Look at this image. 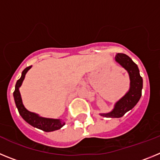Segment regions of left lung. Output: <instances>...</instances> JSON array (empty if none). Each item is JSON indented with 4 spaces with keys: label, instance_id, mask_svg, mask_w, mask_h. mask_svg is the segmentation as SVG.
Returning a JSON list of instances; mask_svg holds the SVG:
<instances>
[{
    "label": "left lung",
    "instance_id": "1",
    "mask_svg": "<svg viewBox=\"0 0 160 160\" xmlns=\"http://www.w3.org/2000/svg\"><path fill=\"white\" fill-rule=\"evenodd\" d=\"M115 61L120 64L129 73L130 89L128 92L121 98L115 104L111 112L100 114L107 118H121L137 104L141 95L142 89V78L139 74V70L130 57L124 53H117Z\"/></svg>",
    "mask_w": 160,
    "mask_h": 160
}]
</instances>
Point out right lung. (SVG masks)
I'll return each mask as SVG.
<instances>
[{
    "instance_id": "add662e5",
    "label": "right lung",
    "mask_w": 160,
    "mask_h": 160,
    "mask_svg": "<svg viewBox=\"0 0 160 160\" xmlns=\"http://www.w3.org/2000/svg\"><path fill=\"white\" fill-rule=\"evenodd\" d=\"M32 67V66H28L22 71V77L21 78L18 79V82L15 86V90L13 92V98L14 101L16 103V107L18 110L20 115L23 118L25 122L30 124L31 126L34 128H38V129L42 130L46 132H50V131H57L62 128L65 125L64 122H62L60 119H54V118H43V117L39 116L38 114L30 112L24 107L22 103V97L20 94L19 88L22 86V82L25 77V74L28 72V70Z\"/></svg>"
}]
</instances>
